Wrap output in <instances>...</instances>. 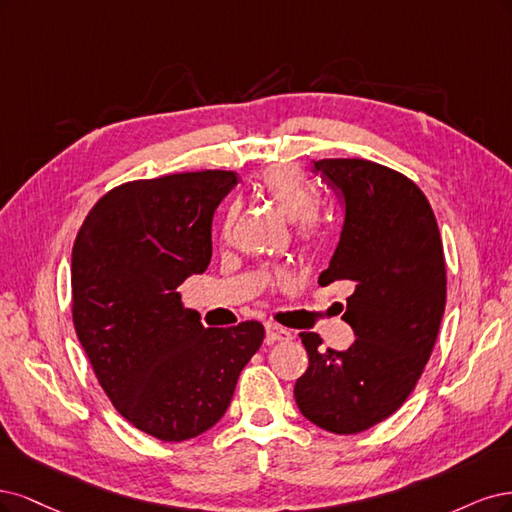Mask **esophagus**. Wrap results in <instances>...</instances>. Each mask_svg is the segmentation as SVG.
<instances>
[{
    "label": "esophagus",
    "mask_w": 512,
    "mask_h": 512,
    "mask_svg": "<svg viewBox=\"0 0 512 512\" xmlns=\"http://www.w3.org/2000/svg\"><path fill=\"white\" fill-rule=\"evenodd\" d=\"M266 338H268V342H287V340L293 338V334L289 332V329L280 327L276 323H268L266 325Z\"/></svg>",
    "instance_id": "esophagus-1"
}]
</instances>
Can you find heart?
Instances as JSON below:
<instances>
[{"mask_svg":"<svg viewBox=\"0 0 512 512\" xmlns=\"http://www.w3.org/2000/svg\"><path fill=\"white\" fill-rule=\"evenodd\" d=\"M259 191L266 197H270V200L276 204V208L283 212L289 221H298V232L302 236H310L315 232L317 197L304 183L300 172H295L289 166H274L261 176ZM234 219H236V208H229L221 227V234L225 238L229 236V232H232ZM285 278H287L285 272H278L274 276V280H278V283Z\"/></svg>","mask_w":512,"mask_h":512,"instance_id":"b5f03b06","label":"heart"}]
</instances>
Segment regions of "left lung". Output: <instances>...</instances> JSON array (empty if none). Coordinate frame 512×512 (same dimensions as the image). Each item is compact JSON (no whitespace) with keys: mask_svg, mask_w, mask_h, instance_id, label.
<instances>
[{"mask_svg":"<svg viewBox=\"0 0 512 512\" xmlns=\"http://www.w3.org/2000/svg\"><path fill=\"white\" fill-rule=\"evenodd\" d=\"M315 170L344 200L340 242L319 285H353L342 319L355 342L323 353L319 334H300L308 370L293 395L310 423L359 434L415 389L444 315L447 270L432 206L412 180L366 159H321Z\"/></svg>","mask_w":512,"mask_h":512,"instance_id":"8db88e82","label":"left lung"}]
</instances>
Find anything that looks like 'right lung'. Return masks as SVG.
I'll use <instances>...</instances> for the list:
<instances>
[{
  "mask_svg": "<svg viewBox=\"0 0 512 512\" xmlns=\"http://www.w3.org/2000/svg\"><path fill=\"white\" fill-rule=\"evenodd\" d=\"M238 185L206 170L108 191L72 249V315L102 389L138 430L163 442L204 434L232 402L263 325L204 327L176 291L212 257V217Z\"/></svg>",
  "mask_w": 512,
  "mask_h": 512,
  "instance_id": "right-lung-1",
  "label": "right lung"
}]
</instances>
